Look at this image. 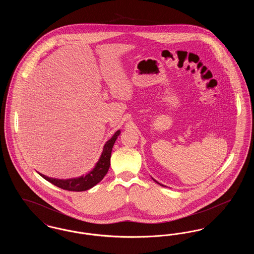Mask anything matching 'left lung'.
Masks as SVG:
<instances>
[{
	"mask_svg": "<svg viewBox=\"0 0 254 254\" xmlns=\"http://www.w3.org/2000/svg\"><path fill=\"white\" fill-rule=\"evenodd\" d=\"M153 180H154V179H153ZM154 181H155V180H154ZM156 182V183H157V184H159V185H161V184H160V183H158L157 181H155ZM161 186H163V185H161ZM163 187H165V186H163Z\"/></svg>",
	"mask_w": 254,
	"mask_h": 254,
	"instance_id": "1",
	"label": "left lung"
}]
</instances>
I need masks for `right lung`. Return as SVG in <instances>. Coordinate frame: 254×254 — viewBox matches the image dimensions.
Instances as JSON below:
<instances>
[{"label":"right lung","mask_w":254,"mask_h":254,"mask_svg":"<svg viewBox=\"0 0 254 254\" xmlns=\"http://www.w3.org/2000/svg\"><path fill=\"white\" fill-rule=\"evenodd\" d=\"M120 130L114 133L111 139L106 143L104 145V149L102 152V155L99 159L98 163L95 166V168L92 169L89 173H87L85 176H81L79 178H74V179H67V180H60V179H54V178H49L46 175H43L39 173L44 179L47 181L50 182L54 186L65 190L69 191H84L87 190L91 188H93L95 185H97L100 181L103 180L105 175L107 174L108 170L110 166V157H111V150L113 145L117 139V137L120 135Z\"/></svg>","instance_id":"obj_1"}]
</instances>
